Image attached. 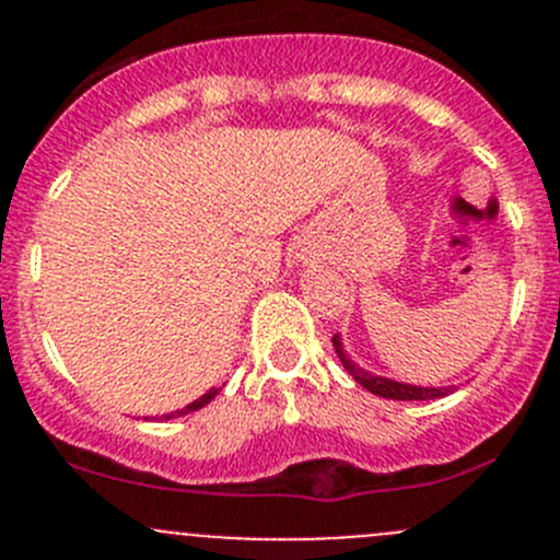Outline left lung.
<instances>
[{
  "label": "left lung",
  "mask_w": 560,
  "mask_h": 560,
  "mask_svg": "<svg viewBox=\"0 0 560 560\" xmlns=\"http://www.w3.org/2000/svg\"><path fill=\"white\" fill-rule=\"evenodd\" d=\"M332 347H336L338 360L347 369V374L358 382L360 387H365L369 393L380 395V398H393V400H433V398H444L447 393H453V387H420V385H406V382H395L387 380V376H376L371 371H365L363 365L354 363L352 358L343 349L341 336H332Z\"/></svg>",
  "instance_id": "8db88e82"
}]
</instances>
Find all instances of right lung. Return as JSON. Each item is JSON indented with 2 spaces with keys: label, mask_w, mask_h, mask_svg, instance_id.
Returning a JSON list of instances; mask_svg holds the SVG:
<instances>
[{
  "label": "right lung",
  "mask_w": 560,
  "mask_h": 560,
  "mask_svg": "<svg viewBox=\"0 0 560 560\" xmlns=\"http://www.w3.org/2000/svg\"><path fill=\"white\" fill-rule=\"evenodd\" d=\"M219 389H222V387H211V389H208L206 395H200V398H197V400H191V404H189V406H184V409H178V411H171V415H165V420H171V417H180V415H189V411H197V409H202V406H206V404H211V400L217 398V395H219Z\"/></svg>",
  "instance_id": "add662e5"
}]
</instances>
